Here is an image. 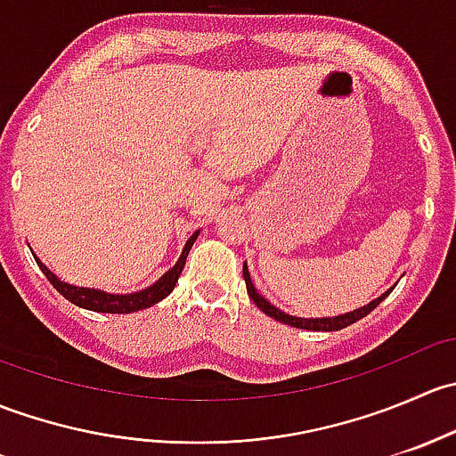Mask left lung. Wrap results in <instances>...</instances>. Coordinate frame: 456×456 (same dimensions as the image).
Returning <instances> with one entry per match:
<instances>
[{"label":"left lung","mask_w":456,"mask_h":456,"mask_svg":"<svg viewBox=\"0 0 456 456\" xmlns=\"http://www.w3.org/2000/svg\"><path fill=\"white\" fill-rule=\"evenodd\" d=\"M242 275H245V284H247V293H249V297L254 300V305L257 309L262 311V314H266L269 317H273V320L282 322V324H289V326H296V329H306V330H339V329H346V326L355 324L357 320H362V317H366L370 314L372 309H377L379 306V302L384 300V297H388V293L393 291H386L384 296H379L377 300H372L370 305L362 306V309L357 311H351V314L346 315H338V317H315V320H305V317H293V315H287L282 314L280 309H275V306H271L269 302L265 300V297L260 296V293L256 291L254 282H251V275L249 271H247V265L242 266Z\"/></svg>","instance_id":"1"}]
</instances>
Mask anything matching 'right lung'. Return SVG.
<instances>
[{"label": "right lung", "instance_id": "1", "mask_svg": "<svg viewBox=\"0 0 456 456\" xmlns=\"http://www.w3.org/2000/svg\"><path fill=\"white\" fill-rule=\"evenodd\" d=\"M196 238H199V232H196L194 236L187 240L185 249H183V254H181V257H178L176 265H174L172 269H169L167 273L159 280V282L151 284V287L145 289V291L130 293V296H112V293L96 291V289L72 287V284L61 282V280H59L57 275L48 269V266L41 265L37 257L35 260H37V265H39V269L44 271L45 278L50 280V284H53V287L57 289L63 297H66V300H70L72 305L81 306V309H87V311H96V314H134V311L147 309V306L156 305V302H160L163 297H167L169 293L174 291V287H176L183 269H185L187 254H190V249H191V245L196 242Z\"/></svg>", "mask_w": 456, "mask_h": 456}]
</instances>
